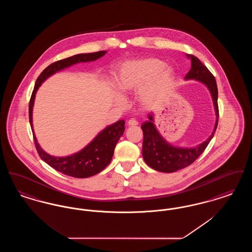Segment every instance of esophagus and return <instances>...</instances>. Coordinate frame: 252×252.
I'll list each match as a JSON object with an SVG mask.
<instances>
[{
    "label": "esophagus",
    "mask_w": 252,
    "mask_h": 252,
    "mask_svg": "<svg viewBox=\"0 0 252 252\" xmlns=\"http://www.w3.org/2000/svg\"><path fill=\"white\" fill-rule=\"evenodd\" d=\"M137 125H138V122L135 120V119H130V120H128L126 122V126H137Z\"/></svg>",
    "instance_id": "34e87169"
}]
</instances>
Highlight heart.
Instances as JSON below:
<instances>
[{
    "instance_id": "heart-1",
    "label": "heart",
    "mask_w": 252,
    "mask_h": 252,
    "mask_svg": "<svg viewBox=\"0 0 252 252\" xmlns=\"http://www.w3.org/2000/svg\"><path fill=\"white\" fill-rule=\"evenodd\" d=\"M174 71L165 66L162 60L142 59L122 63L116 76V87L125 94L137 92L142 105H150L162 95L174 79ZM115 101L124 105L122 96H115Z\"/></svg>"
}]
</instances>
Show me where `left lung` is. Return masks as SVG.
<instances>
[{"instance_id": "8db88e82", "label": "left lung", "mask_w": 252, "mask_h": 252, "mask_svg": "<svg viewBox=\"0 0 252 252\" xmlns=\"http://www.w3.org/2000/svg\"><path fill=\"white\" fill-rule=\"evenodd\" d=\"M191 60V70L186 74L185 80H194L206 86L209 90L214 108L216 111V124L212 134L201 144L192 147H180L169 144L162 137L155 125V114L148 113V120L142 125L144 132L143 158L145 163L158 172L173 173L180 169L187 167L203 153L205 148L211 142L217 127L218 123V91L216 78L204 66L202 62L192 55H186Z\"/></svg>"}]
</instances>
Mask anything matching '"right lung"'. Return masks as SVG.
Returning a JSON list of instances; mask_svg holds the SVG:
<instances>
[{
	"mask_svg": "<svg viewBox=\"0 0 252 252\" xmlns=\"http://www.w3.org/2000/svg\"><path fill=\"white\" fill-rule=\"evenodd\" d=\"M107 54V51H100L90 54H78L65 60L57 61L49 65L36 79L34 91L29 103V122L33 132L36 150L42 160L60 173L72 178L84 179L94 176L108 166L114 153L115 146L125 131V121L120 120L106 126L99 132L89 144L76 153L65 157L50 155L37 143L33 126V108L36 94L41 84L55 73L63 71L74 64L81 62H92L99 60Z\"/></svg>",
	"mask_w": 252,
	"mask_h": 252,
	"instance_id": "obj_1",
	"label": "right lung"
}]
</instances>
